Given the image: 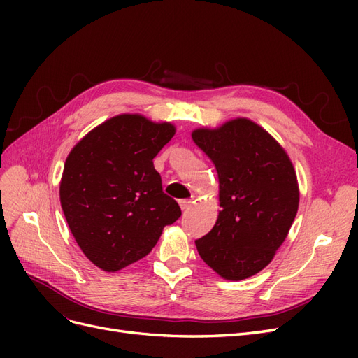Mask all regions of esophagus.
<instances>
[{
	"instance_id": "esophagus-1",
	"label": "esophagus",
	"mask_w": 358,
	"mask_h": 358,
	"mask_svg": "<svg viewBox=\"0 0 358 358\" xmlns=\"http://www.w3.org/2000/svg\"><path fill=\"white\" fill-rule=\"evenodd\" d=\"M179 206H180V209L185 212V210H188L191 206H192V201L191 200H180L179 201Z\"/></svg>"
}]
</instances>
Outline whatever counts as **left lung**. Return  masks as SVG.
<instances>
[{"label":"left lung","instance_id":"1","mask_svg":"<svg viewBox=\"0 0 358 358\" xmlns=\"http://www.w3.org/2000/svg\"><path fill=\"white\" fill-rule=\"evenodd\" d=\"M192 140L215 164L221 206L213 229L196 241L197 251L224 279H246L272 262L296 218L294 167L276 140L245 117L199 128Z\"/></svg>","mask_w":358,"mask_h":358}]
</instances>
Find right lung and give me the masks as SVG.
Listing matches in <instances>:
<instances>
[{"instance_id":"right-lung-1","label":"right lung","mask_w":358,"mask_h":358,"mask_svg":"<svg viewBox=\"0 0 358 358\" xmlns=\"http://www.w3.org/2000/svg\"><path fill=\"white\" fill-rule=\"evenodd\" d=\"M175 131L169 122L119 115L94 128L67 157L61 208L83 254L106 272L146 257L162 229L182 215L154 167Z\"/></svg>"}]
</instances>
